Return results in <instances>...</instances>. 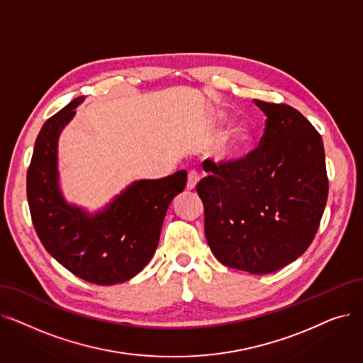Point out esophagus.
<instances>
[{
	"mask_svg": "<svg viewBox=\"0 0 363 363\" xmlns=\"http://www.w3.org/2000/svg\"><path fill=\"white\" fill-rule=\"evenodd\" d=\"M199 179H200V175H199V173H197L196 170H191L190 173H188V181H186V190H190V191L196 190V185H197Z\"/></svg>",
	"mask_w": 363,
	"mask_h": 363,
	"instance_id": "34e87169",
	"label": "esophagus"
}]
</instances>
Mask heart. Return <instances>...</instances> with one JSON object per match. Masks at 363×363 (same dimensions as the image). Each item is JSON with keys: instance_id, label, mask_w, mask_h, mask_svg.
<instances>
[{"instance_id": "heart-1", "label": "heart", "mask_w": 363, "mask_h": 363, "mask_svg": "<svg viewBox=\"0 0 363 363\" xmlns=\"http://www.w3.org/2000/svg\"><path fill=\"white\" fill-rule=\"evenodd\" d=\"M223 117V116H220ZM249 144V133L243 128H233L216 145L215 157L218 162H233L243 154Z\"/></svg>"}]
</instances>
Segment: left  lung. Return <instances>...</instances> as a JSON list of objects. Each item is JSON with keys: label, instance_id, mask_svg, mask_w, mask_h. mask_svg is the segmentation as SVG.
Segmentation results:
<instances>
[{"label": "left lung", "instance_id": "1", "mask_svg": "<svg viewBox=\"0 0 363 363\" xmlns=\"http://www.w3.org/2000/svg\"><path fill=\"white\" fill-rule=\"evenodd\" d=\"M267 116L259 147L216 164L197 184L204 234L230 269L273 273L301 257L318 233L328 200L322 136L295 108L254 101Z\"/></svg>", "mask_w": 363, "mask_h": 363}]
</instances>
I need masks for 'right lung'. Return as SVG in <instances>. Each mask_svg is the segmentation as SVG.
<instances>
[{"label":"right lung","mask_w":363,"mask_h":363,"mask_svg":"<svg viewBox=\"0 0 363 363\" xmlns=\"http://www.w3.org/2000/svg\"><path fill=\"white\" fill-rule=\"evenodd\" d=\"M83 99H74L43 124L28 167L26 196L45 250L77 277L116 285L136 276L152 258L169 204L185 188L186 172L135 181L94 215L67 203L59 188L57 139Z\"/></svg>","instance_id":"right-lung-1"}]
</instances>
